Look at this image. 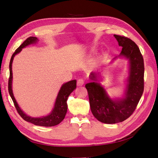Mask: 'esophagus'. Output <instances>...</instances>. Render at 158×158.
I'll use <instances>...</instances> for the list:
<instances>
[{
    "label": "esophagus",
    "mask_w": 158,
    "mask_h": 158,
    "mask_svg": "<svg viewBox=\"0 0 158 158\" xmlns=\"http://www.w3.org/2000/svg\"><path fill=\"white\" fill-rule=\"evenodd\" d=\"M85 82V81L84 79L82 78H80V79H78L77 80V85H78V86H81V85H82Z\"/></svg>",
    "instance_id": "1"
}]
</instances>
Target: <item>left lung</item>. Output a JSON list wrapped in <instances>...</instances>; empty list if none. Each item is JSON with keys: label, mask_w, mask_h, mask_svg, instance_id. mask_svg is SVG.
<instances>
[{"label": "left lung", "mask_w": 158, "mask_h": 158, "mask_svg": "<svg viewBox=\"0 0 158 158\" xmlns=\"http://www.w3.org/2000/svg\"><path fill=\"white\" fill-rule=\"evenodd\" d=\"M122 47L121 55L130 61V75L125 96L119 100H112L106 91L98 82L85 84L90 109L94 116L100 122L114 124L123 122L135 111L144 92V64L142 55L137 45L131 39L118 35H114ZM91 79L95 80V74L91 73Z\"/></svg>", "instance_id": "8db88e82"}]
</instances>
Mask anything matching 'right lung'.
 Segmentation results:
<instances>
[{"instance_id":"add662e5","label":"right lung","mask_w":158,"mask_h":158,"mask_svg":"<svg viewBox=\"0 0 158 158\" xmlns=\"http://www.w3.org/2000/svg\"><path fill=\"white\" fill-rule=\"evenodd\" d=\"M37 41V38L35 37H30L23 42V44L18 47V48L14 52L9 64V69H10V76L8 79V92L14 102V105L15 106L16 111L20 114L21 117L27 122L33 123V125L42 127H52L59 125V124L63 121L65 117L66 111H67V99L69 95L73 92V90L76 88V80H71L70 82L64 84L59 91L57 95V98L55 102L54 109H52L51 113L45 117H42L40 118H33L27 116L23 113L20 108L19 107L15 98L14 97L12 89V63L13 59L18 52H20L22 49L27 45L34 44Z\"/></svg>"}]
</instances>
